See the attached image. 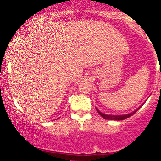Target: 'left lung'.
<instances>
[{"mask_svg":"<svg viewBox=\"0 0 161 161\" xmlns=\"http://www.w3.org/2000/svg\"><path fill=\"white\" fill-rule=\"evenodd\" d=\"M141 107L138 108L136 110L133 111V113H131V114H125V115H107V114H103V113H101L100 111L98 110L97 109V113H98L99 114L101 115L102 117H103L104 119H107V120H116V121H121V120H124V119H126V118H130V117H131L132 115H133L135 114V113L136 112V111L138 110V109H140Z\"/></svg>","mask_w":161,"mask_h":161,"instance_id":"left-lung-1","label":"left lung"}]
</instances>
